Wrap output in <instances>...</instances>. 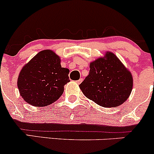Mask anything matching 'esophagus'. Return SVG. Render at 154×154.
I'll return each mask as SVG.
<instances>
[{"instance_id":"esophagus-1","label":"esophagus","mask_w":154,"mask_h":154,"mask_svg":"<svg viewBox=\"0 0 154 154\" xmlns=\"http://www.w3.org/2000/svg\"><path fill=\"white\" fill-rule=\"evenodd\" d=\"M82 81H83V79H82V78H80V80H77V81H76V82H77V83H78V84H80V83H81V82H82Z\"/></svg>"}]
</instances>
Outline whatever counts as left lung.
Returning <instances> with one entry per match:
<instances>
[{
    "instance_id": "left-lung-1",
    "label": "left lung",
    "mask_w": 154,
    "mask_h": 154,
    "mask_svg": "<svg viewBox=\"0 0 154 154\" xmlns=\"http://www.w3.org/2000/svg\"><path fill=\"white\" fill-rule=\"evenodd\" d=\"M86 97L103 107H116L127 100L133 88L130 71L113 53L107 51L90 63L89 74L80 85Z\"/></svg>"
}]
</instances>
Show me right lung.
<instances>
[{
  "label": "right lung",
  "instance_id": "1",
  "mask_svg": "<svg viewBox=\"0 0 154 154\" xmlns=\"http://www.w3.org/2000/svg\"><path fill=\"white\" fill-rule=\"evenodd\" d=\"M60 57L51 50L37 54L20 71L18 88L27 103L45 106L58 100L70 81L68 68H62Z\"/></svg>",
  "mask_w": 154,
  "mask_h": 154
}]
</instances>
